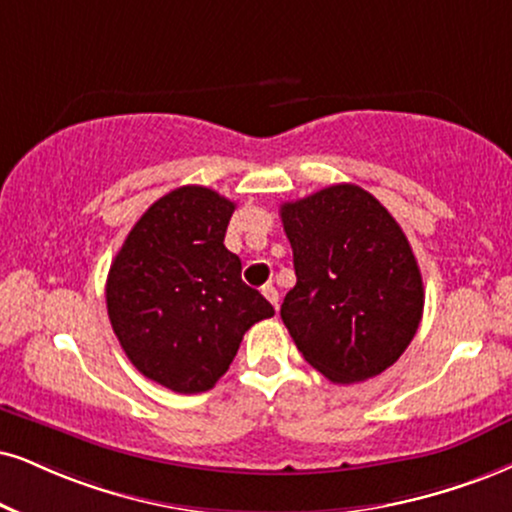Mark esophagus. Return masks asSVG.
I'll return each instance as SVG.
<instances>
[{
	"mask_svg": "<svg viewBox=\"0 0 512 512\" xmlns=\"http://www.w3.org/2000/svg\"><path fill=\"white\" fill-rule=\"evenodd\" d=\"M263 296H266V299L270 301V304L275 306V311H277V301H280V294H277V289L273 287V285H263Z\"/></svg>",
	"mask_w": 512,
	"mask_h": 512,
	"instance_id": "34e87169",
	"label": "esophagus"
}]
</instances>
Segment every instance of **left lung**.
I'll use <instances>...</instances> for the list:
<instances>
[{"mask_svg":"<svg viewBox=\"0 0 512 512\" xmlns=\"http://www.w3.org/2000/svg\"><path fill=\"white\" fill-rule=\"evenodd\" d=\"M296 285L282 323L301 356L339 384L399 361L422 320L425 289L401 225L358 185H332L280 206Z\"/></svg>","mask_w":512,"mask_h":512,"instance_id":"8db88e82","label":"left lung"}]
</instances>
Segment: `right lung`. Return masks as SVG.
<instances>
[{
	"label": "right lung",
	"instance_id": "obj_1",
	"mask_svg": "<svg viewBox=\"0 0 512 512\" xmlns=\"http://www.w3.org/2000/svg\"><path fill=\"white\" fill-rule=\"evenodd\" d=\"M232 213L213 189H173L144 211L111 263L106 308L125 356L178 394L211 389L244 332L275 315L225 249Z\"/></svg>",
	"mask_w": 512,
	"mask_h": 512
}]
</instances>
